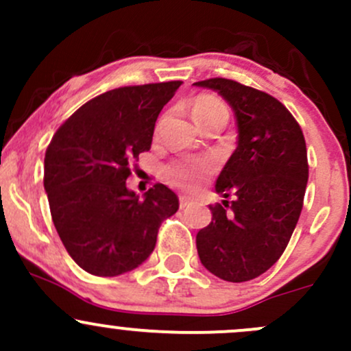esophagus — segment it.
I'll return each mask as SVG.
<instances>
[{
    "label": "esophagus",
    "instance_id": "obj_1",
    "mask_svg": "<svg viewBox=\"0 0 351 351\" xmlns=\"http://www.w3.org/2000/svg\"><path fill=\"white\" fill-rule=\"evenodd\" d=\"M192 204H193V200L190 197H185V195L180 197V207L182 208H186L189 205H192Z\"/></svg>",
    "mask_w": 351,
    "mask_h": 351
}]
</instances>
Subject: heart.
<instances>
[{
	"mask_svg": "<svg viewBox=\"0 0 351 351\" xmlns=\"http://www.w3.org/2000/svg\"><path fill=\"white\" fill-rule=\"evenodd\" d=\"M192 113L200 125L212 119H228V108L219 98L210 95H200L192 101ZM215 169V162L210 158H183L175 159L166 166V175L183 189H195Z\"/></svg>",
	"mask_w": 351,
	"mask_h": 351,
	"instance_id": "1",
	"label": "heart"
}]
</instances>
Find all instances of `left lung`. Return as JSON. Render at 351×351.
Segmentation results:
<instances>
[{"label":"left lung","mask_w":351,"mask_h":351,"mask_svg":"<svg viewBox=\"0 0 351 351\" xmlns=\"http://www.w3.org/2000/svg\"><path fill=\"white\" fill-rule=\"evenodd\" d=\"M193 84L222 95L238 122V147L215 183L226 200L210 205L198 256L222 280H253L277 263L299 221L309 178L306 139L285 105L265 91L226 77Z\"/></svg>","instance_id":"obj_1"}]
</instances>
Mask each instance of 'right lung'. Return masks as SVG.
<instances>
[{"instance_id":"add662e5","label":"right lung","mask_w":351,"mask_h":351,"mask_svg":"<svg viewBox=\"0 0 351 351\" xmlns=\"http://www.w3.org/2000/svg\"><path fill=\"white\" fill-rule=\"evenodd\" d=\"M182 81L122 86L98 95L58 129L44 159L52 222L84 271L117 277L153 253L178 197L156 183L139 200L125 180L151 149L156 120Z\"/></svg>"}]
</instances>
